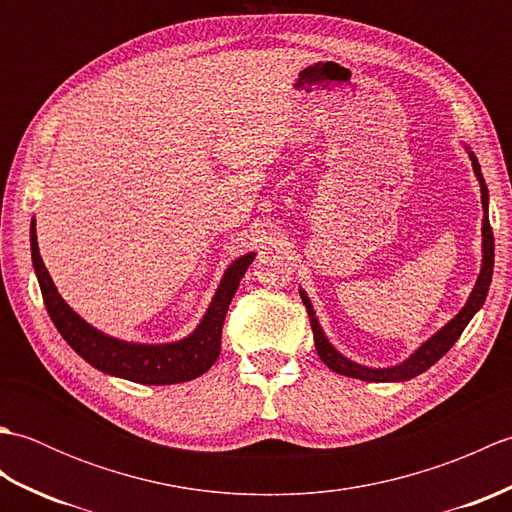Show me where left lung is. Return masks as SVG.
Wrapping results in <instances>:
<instances>
[{"instance_id":"left-lung-1","label":"left lung","mask_w":512,"mask_h":512,"mask_svg":"<svg viewBox=\"0 0 512 512\" xmlns=\"http://www.w3.org/2000/svg\"><path fill=\"white\" fill-rule=\"evenodd\" d=\"M466 151H469L473 171L477 176V182H480L482 209H484V220H482V268H480V275H477V281H475V286H473L471 295H469V301L464 303V308L458 314H455V317L447 325H444L442 330L433 334L429 341H424L418 347V350L413 352L409 358H405L402 363L391 365V367H365V365H358V363L350 361V358H345L328 341V336H325L323 330H321L317 314H314V308H312L308 295L303 290H299L303 306H306V310H308L312 332H314V347H317V354H319L321 361L328 365L332 372L350 376V378H358V380H367V383H400V380L416 378L418 374L427 372V369L433 363H438L440 358L451 350L453 343L460 339V334L464 332L466 325H469V321L475 317V312L484 306L486 295H488V286H491V279H493L495 239H493L491 222H488V187H486L484 176H482L480 162H477L475 154L469 147H466Z\"/></svg>"}]
</instances>
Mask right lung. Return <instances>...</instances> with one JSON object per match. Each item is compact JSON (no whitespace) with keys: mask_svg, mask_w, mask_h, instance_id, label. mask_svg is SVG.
Returning a JSON list of instances; mask_svg holds the SVG:
<instances>
[{"mask_svg":"<svg viewBox=\"0 0 512 512\" xmlns=\"http://www.w3.org/2000/svg\"><path fill=\"white\" fill-rule=\"evenodd\" d=\"M30 250H32V266L39 279V288L43 295V303L50 314L52 323L72 350L85 358L92 367L101 372L118 376L140 385H176L187 383L202 376L209 369L222 347V325L235 290L242 281L246 268L253 264L255 253L237 257L235 262L226 268V273L215 290L211 306L206 310L202 321L198 323L189 336L173 343H127L114 336H107L101 330L81 319L68 303L59 295L57 286L52 284V277L46 270V264L39 255L37 244V228L35 220L30 224Z\"/></svg>","mask_w":512,"mask_h":512,"instance_id":"obj_1","label":"right lung"}]
</instances>
